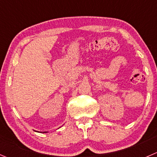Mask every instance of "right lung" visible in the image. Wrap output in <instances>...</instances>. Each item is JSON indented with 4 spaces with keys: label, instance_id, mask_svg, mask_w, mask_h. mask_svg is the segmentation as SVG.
<instances>
[{
    "label": "right lung",
    "instance_id": "add662e5",
    "mask_svg": "<svg viewBox=\"0 0 157 157\" xmlns=\"http://www.w3.org/2000/svg\"><path fill=\"white\" fill-rule=\"evenodd\" d=\"M44 133H48V132H44Z\"/></svg>",
    "mask_w": 157,
    "mask_h": 157
}]
</instances>
